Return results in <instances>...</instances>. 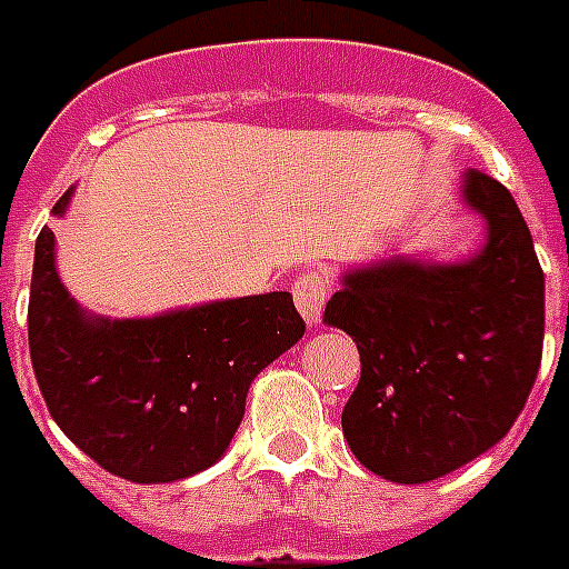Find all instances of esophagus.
<instances>
[{"label":"esophagus","instance_id":"esophagus-1","mask_svg":"<svg viewBox=\"0 0 569 569\" xmlns=\"http://www.w3.org/2000/svg\"><path fill=\"white\" fill-rule=\"evenodd\" d=\"M330 295V277L319 268H310V271H303L292 286V298L298 303V310L307 319V325H319L321 310H325V301H328Z\"/></svg>","mask_w":569,"mask_h":569}]
</instances>
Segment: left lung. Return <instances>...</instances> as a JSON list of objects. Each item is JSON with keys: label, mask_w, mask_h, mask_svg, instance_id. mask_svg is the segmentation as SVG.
Here are the masks:
<instances>
[{"label": "left lung", "mask_w": 569, "mask_h": 569, "mask_svg": "<svg viewBox=\"0 0 569 569\" xmlns=\"http://www.w3.org/2000/svg\"><path fill=\"white\" fill-rule=\"evenodd\" d=\"M463 197L487 221L460 266L378 262L348 271L325 307L360 351L342 410L357 460L398 485L449 476L511 431L543 355V268L502 182L467 173Z\"/></svg>", "instance_id": "1"}]
</instances>
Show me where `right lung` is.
<instances>
[{"instance_id": "add662e5", "label": "right lung", "mask_w": 569, "mask_h": 569, "mask_svg": "<svg viewBox=\"0 0 569 569\" xmlns=\"http://www.w3.org/2000/svg\"><path fill=\"white\" fill-rule=\"evenodd\" d=\"M67 191L52 212H64ZM34 244L29 351L49 413L111 476L168 485L221 458L250 380L303 337L289 292L214 301L159 319H88Z\"/></svg>"}]
</instances>
